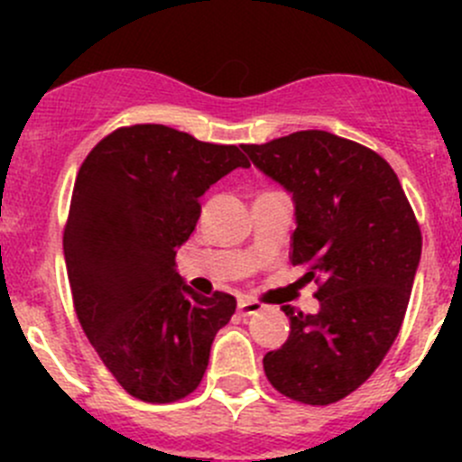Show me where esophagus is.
I'll return each mask as SVG.
<instances>
[{"label":"esophagus","mask_w":462,"mask_h":462,"mask_svg":"<svg viewBox=\"0 0 462 462\" xmlns=\"http://www.w3.org/2000/svg\"><path fill=\"white\" fill-rule=\"evenodd\" d=\"M259 310H263V304H259V301H254V300H241L239 301V315H244V318H250V315L259 313Z\"/></svg>","instance_id":"1"}]
</instances>
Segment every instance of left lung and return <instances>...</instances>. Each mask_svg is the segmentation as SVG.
Returning a JSON list of instances; mask_svg holds the SVG:
<instances>
[{"label": "left lung", "instance_id": "obj_1", "mask_svg": "<svg viewBox=\"0 0 462 462\" xmlns=\"http://www.w3.org/2000/svg\"><path fill=\"white\" fill-rule=\"evenodd\" d=\"M241 147L292 194L291 261L319 283L315 315L282 306L291 335L265 353V377L297 402L333 404L369 380L398 337L420 226L395 171L365 144L309 129Z\"/></svg>", "mask_w": 462, "mask_h": 462}]
</instances>
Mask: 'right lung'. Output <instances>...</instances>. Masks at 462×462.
I'll list each match as a JSON object with an SVG mask.
<instances>
[{
  "label": "right lung",
  "instance_id": "1",
  "mask_svg": "<svg viewBox=\"0 0 462 462\" xmlns=\"http://www.w3.org/2000/svg\"><path fill=\"white\" fill-rule=\"evenodd\" d=\"M236 167H250L236 144L132 125L102 138L78 171L64 227L73 306L134 398L165 404L192 393L214 335L235 315V297H203L180 279L176 253L197 227L199 199Z\"/></svg>",
  "mask_w": 462,
  "mask_h": 462
}]
</instances>
